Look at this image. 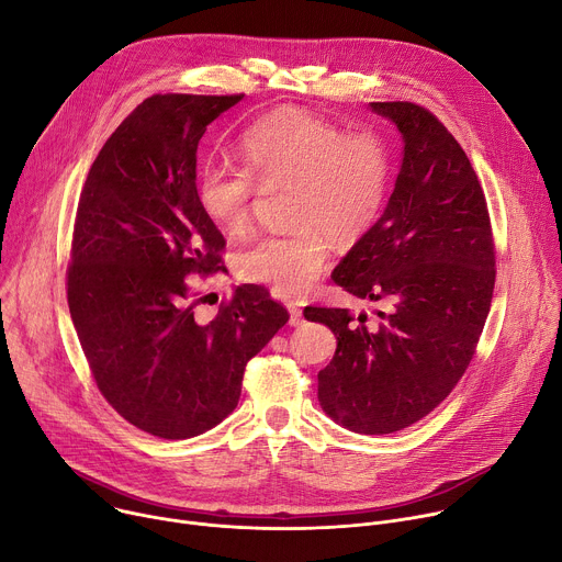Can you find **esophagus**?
Wrapping results in <instances>:
<instances>
[{
  "label": "esophagus",
  "mask_w": 562,
  "mask_h": 562,
  "mask_svg": "<svg viewBox=\"0 0 562 562\" xmlns=\"http://www.w3.org/2000/svg\"><path fill=\"white\" fill-rule=\"evenodd\" d=\"M286 310H289V325H291V327H300V325L304 323L302 310L297 307L295 302H289V304H286Z\"/></svg>",
  "instance_id": "obj_1"
}]
</instances>
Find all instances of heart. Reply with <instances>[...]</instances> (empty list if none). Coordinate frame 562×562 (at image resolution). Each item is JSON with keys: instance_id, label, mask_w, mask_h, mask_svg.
I'll list each match as a JSON object with an SVG mask.
<instances>
[{"instance_id": "b5f03b06", "label": "heart", "mask_w": 562, "mask_h": 562, "mask_svg": "<svg viewBox=\"0 0 562 562\" xmlns=\"http://www.w3.org/2000/svg\"><path fill=\"white\" fill-rule=\"evenodd\" d=\"M241 157L246 168L203 166L196 199L220 233L237 237L248 228L258 186L291 190L293 231L255 239L237 252L239 276L276 293H307L327 265L331 239L340 246L361 241L383 211L392 159L376 132L345 134L323 116L284 108L244 134Z\"/></svg>"}]
</instances>
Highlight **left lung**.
<instances>
[{
    "mask_svg": "<svg viewBox=\"0 0 562 562\" xmlns=\"http://www.w3.org/2000/svg\"><path fill=\"white\" fill-rule=\"evenodd\" d=\"M401 134L403 159L387 206L334 269L338 286L387 312L351 323L347 310L307 307L336 353L318 372V401L338 426L390 435L417 424L467 372L484 329L495 252L486 199L452 134L415 103H370Z\"/></svg>",
    "mask_w": 562,
    "mask_h": 562,
    "instance_id": "1",
    "label": "left lung"
}]
</instances>
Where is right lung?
I'll return each instance as SVG.
<instances>
[{
	"instance_id": "1",
	"label": "right lung",
	"mask_w": 562,
	"mask_h": 562,
	"mask_svg": "<svg viewBox=\"0 0 562 562\" xmlns=\"http://www.w3.org/2000/svg\"><path fill=\"white\" fill-rule=\"evenodd\" d=\"M239 95L157 93L119 125L80 192L67 297L98 390L132 426L190 439L239 401L246 363L289 321L241 284L199 323L186 276L222 271L224 235L196 199V147Z\"/></svg>"
}]
</instances>
